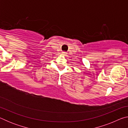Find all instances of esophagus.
Segmentation results:
<instances>
[{
    "instance_id": "1",
    "label": "esophagus",
    "mask_w": 128,
    "mask_h": 128,
    "mask_svg": "<svg viewBox=\"0 0 128 128\" xmlns=\"http://www.w3.org/2000/svg\"><path fill=\"white\" fill-rule=\"evenodd\" d=\"M62 55H63L64 56H66L67 55V53L66 52H62Z\"/></svg>"
}]
</instances>
